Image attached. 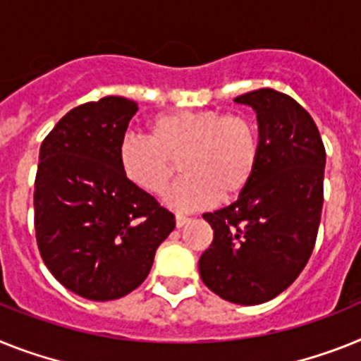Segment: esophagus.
Segmentation results:
<instances>
[{"label": "esophagus", "instance_id": "esophagus-1", "mask_svg": "<svg viewBox=\"0 0 361 361\" xmlns=\"http://www.w3.org/2000/svg\"><path fill=\"white\" fill-rule=\"evenodd\" d=\"M187 222H189V216H185V214H181V213L176 214V226L183 227Z\"/></svg>", "mask_w": 361, "mask_h": 361}]
</instances>
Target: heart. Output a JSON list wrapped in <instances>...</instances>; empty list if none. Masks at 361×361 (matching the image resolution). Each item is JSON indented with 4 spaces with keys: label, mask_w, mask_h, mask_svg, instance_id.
I'll return each mask as SVG.
<instances>
[{
    "label": "heart",
    "mask_w": 361,
    "mask_h": 361,
    "mask_svg": "<svg viewBox=\"0 0 361 361\" xmlns=\"http://www.w3.org/2000/svg\"><path fill=\"white\" fill-rule=\"evenodd\" d=\"M262 139L247 114L181 110L148 121V137L126 134L119 165L126 180L148 195H163L180 171L185 178L172 187L166 204L198 211L247 189L259 169Z\"/></svg>",
    "instance_id": "obj_1"
}]
</instances>
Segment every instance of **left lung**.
I'll return each mask as SVG.
<instances>
[{"label": "left lung", "mask_w": 361, "mask_h": 361, "mask_svg": "<svg viewBox=\"0 0 361 361\" xmlns=\"http://www.w3.org/2000/svg\"><path fill=\"white\" fill-rule=\"evenodd\" d=\"M235 102L257 111L262 156L237 202L204 214L213 242L198 269L226 301L260 305L288 288L316 246L326 154L310 114L286 93L262 87Z\"/></svg>", "instance_id": "left-lung-1"}]
</instances>
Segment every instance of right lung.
<instances>
[{
    "instance_id": "add662e5",
    "label": "right lung",
    "mask_w": 361,
    "mask_h": 361,
    "mask_svg": "<svg viewBox=\"0 0 361 361\" xmlns=\"http://www.w3.org/2000/svg\"><path fill=\"white\" fill-rule=\"evenodd\" d=\"M137 104L104 97L63 115L40 147L35 229L45 266L80 298L111 301L150 274L174 214L132 185L119 147Z\"/></svg>"
}]
</instances>
